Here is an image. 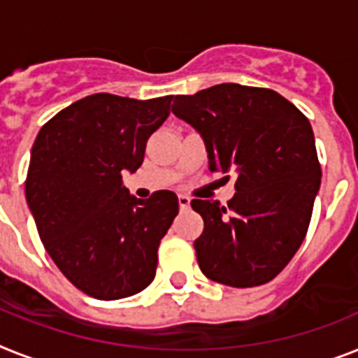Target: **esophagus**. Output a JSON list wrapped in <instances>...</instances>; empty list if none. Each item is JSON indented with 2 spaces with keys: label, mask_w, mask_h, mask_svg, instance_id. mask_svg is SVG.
Listing matches in <instances>:
<instances>
[{
  "label": "esophagus",
  "mask_w": 358,
  "mask_h": 358,
  "mask_svg": "<svg viewBox=\"0 0 358 358\" xmlns=\"http://www.w3.org/2000/svg\"><path fill=\"white\" fill-rule=\"evenodd\" d=\"M179 206H181L182 210H186V208H190V197H188V196H179Z\"/></svg>",
  "instance_id": "obj_1"
}]
</instances>
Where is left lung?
<instances>
[{
	"instance_id": "obj_1",
	"label": "left lung",
	"mask_w": 358,
	"mask_h": 358,
	"mask_svg": "<svg viewBox=\"0 0 358 358\" xmlns=\"http://www.w3.org/2000/svg\"><path fill=\"white\" fill-rule=\"evenodd\" d=\"M172 111L205 138L212 172L236 176L227 206L192 201L205 221L201 271L230 287L271 282L300 249L320 188L311 124L276 91L239 84L177 94Z\"/></svg>"
}]
</instances>
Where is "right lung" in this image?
I'll return each mask as SVG.
<instances>
[{
  "label": "right lung",
  "instance_id": "right-lung-1",
  "mask_svg": "<svg viewBox=\"0 0 358 358\" xmlns=\"http://www.w3.org/2000/svg\"><path fill=\"white\" fill-rule=\"evenodd\" d=\"M172 99L90 94L43 124L34 141L27 205L56 267L90 296L119 300L155 278L159 243L179 201L170 190L129 196L122 173L143 164Z\"/></svg>",
  "mask_w": 358,
  "mask_h": 358
}]
</instances>
